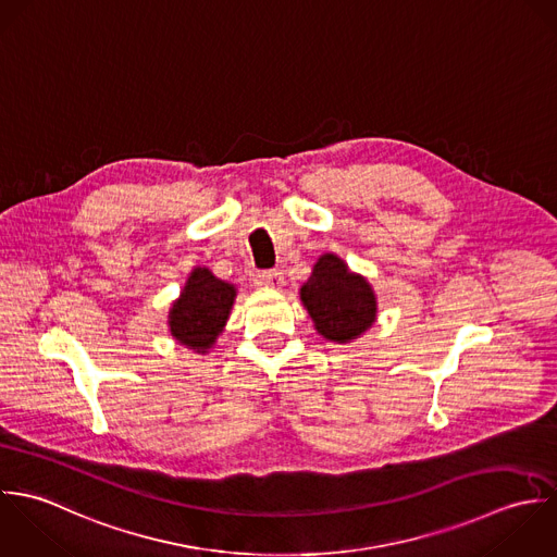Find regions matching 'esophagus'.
<instances>
[{
    "label": "esophagus",
    "mask_w": 557,
    "mask_h": 557,
    "mask_svg": "<svg viewBox=\"0 0 557 557\" xmlns=\"http://www.w3.org/2000/svg\"><path fill=\"white\" fill-rule=\"evenodd\" d=\"M258 277H260V284H264L269 288H282L284 286V273L280 269H267Z\"/></svg>",
    "instance_id": "esophagus-1"
}]
</instances>
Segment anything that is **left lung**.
<instances>
[{
    "instance_id": "obj_1",
    "label": "left lung",
    "mask_w": 557,
    "mask_h": 557,
    "mask_svg": "<svg viewBox=\"0 0 557 557\" xmlns=\"http://www.w3.org/2000/svg\"><path fill=\"white\" fill-rule=\"evenodd\" d=\"M301 299L319 334L334 342L363 334L376 317L370 284L350 273L334 253L319 258L310 280L301 286Z\"/></svg>"
}]
</instances>
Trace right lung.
I'll use <instances>...</instances> for the list:
<instances>
[{
    "label": "right lung",
    "instance_id": "obj_1",
    "mask_svg": "<svg viewBox=\"0 0 557 557\" xmlns=\"http://www.w3.org/2000/svg\"><path fill=\"white\" fill-rule=\"evenodd\" d=\"M234 293V286L218 280L209 269H196L170 312L172 335L198 352L211 348L227 321Z\"/></svg>",
    "mask_w": 557,
    "mask_h": 557
}]
</instances>
